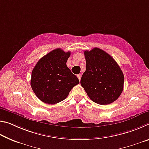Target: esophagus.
<instances>
[{"label": "esophagus", "instance_id": "esophagus-1", "mask_svg": "<svg viewBox=\"0 0 149 149\" xmlns=\"http://www.w3.org/2000/svg\"><path fill=\"white\" fill-rule=\"evenodd\" d=\"M77 77H78V79H79V80L80 81V80H81V75H80V74H78V75H77Z\"/></svg>", "mask_w": 149, "mask_h": 149}]
</instances>
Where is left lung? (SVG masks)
Masks as SVG:
<instances>
[{
    "mask_svg": "<svg viewBox=\"0 0 149 149\" xmlns=\"http://www.w3.org/2000/svg\"><path fill=\"white\" fill-rule=\"evenodd\" d=\"M86 70L81 85L93 102L101 105L116 100L123 91L124 76L114 59L104 50H85Z\"/></svg>",
    "mask_w": 149,
    "mask_h": 149,
    "instance_id": "8db88e82",
    "label": "left lung"
}]
</instances>
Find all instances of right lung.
Instances as JSON below:
<instances>
[{"label":"right lung","mask_w":149,"mask_h":149,"mask_svg":"<svg viewBox=\"0 0 149 149\" xmlns=\"http://www.w3.org/2000/svg\"><path fill=\"white\" fill-rule=\"evenodd\" d=\"M71 52L56 49L40 59L31 73V86L42 102L54 104L64 100L79 84L76 75L66 65Z\"/></svg>","instance_id":"add662e5"}]
</instances>
